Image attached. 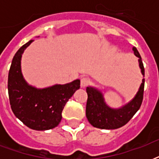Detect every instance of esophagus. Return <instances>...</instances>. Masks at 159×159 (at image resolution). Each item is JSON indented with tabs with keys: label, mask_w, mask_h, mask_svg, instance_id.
<instances>
[{
	"label": "esophagus",
	"mask_w": 159,
	"mask_h": 159,
	"mask_svg": "<svg viewBox=\"0 0 159 159\" xmlns=\"http://www.w3.org/2000/svg\"><path fill=\"white\" fill-rule=\"evenodd\" d=\"M91 82V80L87 77H82L81 78V87H86L87 85L89 84Z\"/></svg>",
	"instance_id": "obj_1"
}]
</instances>
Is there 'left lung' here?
Segmentation results:
<instances>
[{
	"label": "left lung",
	"mask_w": 159,
	"mask_h": 159,
	"mask_svg": "<svg viewBox=\"0 0 159 159\" xmlns=\"http://www.w3.org/2000/svg\"><path fill=\"white\" fill-rule=\"evenodd\" d=\"M134 53L139 57V66L144 77V67L141 56L137 48L133 47ZM144 88V78L142 80L138 92L128 103L119 108H111L105 102L104 96L94 87H87V102L86 116L89 123L96 128L102 129H116L120 128L130 120L142 104Z\"/></svg>",
	"instance_id": "left-lung-1"
}]
</instances>
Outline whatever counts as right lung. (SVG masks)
Instances as JSON below:
<instances>
[{"mask_svg":"<svg viewBox=\"0 0 159 159\" xmlns=\"http://www.w3.org/2000/svg\"><path fill=\"white\" fill-rule=\"evenodd\" d=\"M32 42L30 40L24 44L12 59L8 75L9 99L15 116L27 127L48 130L59 125L65 105L80 88V80L45 88L29 84L21 72V57Z\"/></svg>","mask_w":159,"mask_h":159,"instance_id":"add662e5","label":"right lung"}]
</instances>
